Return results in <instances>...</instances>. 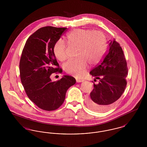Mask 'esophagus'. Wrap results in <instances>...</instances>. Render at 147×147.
Masks as SVG:
<instances>
[{"label": "esophagus", "mask_w": 147, "mask_h": 147, "mask_svg": "<svg viewBox=\"0 0 147 147\" xmlns=\"http://www.w3.org/2000/svg\"><path fill=\"white\" fill-rule=\"evenodd\" d=\"M84 80L82 79H77V82L78 83H80V82H83Z\"/></svg>", "instance_id": "34e87169"}]
</instances>
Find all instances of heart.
<instances>
[{
  "label": "heart",
  "instance_id": "b5f03b06",
  "mask_svg": "<svg viewBox=\"0 0 147 147\" xmlns=\"http://www.w3.org/2000/svg\"><path fill=\"white\" fill-rule=\"evenodd\" d=\"M67 40L71 46L77 47L76 57L78 58L69 59L64 63V69L76 77H83L88 68L87 62L94 65L101 59L105 50V35L99 31L80 28L68 34ZM53 52L60 61H64L67 58L66 46L61 40L55 43Z\"/></svg>",
  "mask_w": 147,
  "mask_h": 147
}]
</instances>
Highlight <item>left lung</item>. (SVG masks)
<instances>
[{"label": "left lung", "instance_id": "left-lung-1", "mask_svg": "<svg viewBox=\"0 0 147 147\" xmlns=\"http://www.w3.org/2000/svg\"><path fill=\"white\" fill-rule=\"evenodd\" d=\"M107 48L102 61L90 72L100 81L98 84L94 82V89L86 103L97 112H104L113 106L127 85L128 67L122 49L115 38L109 42Z\"/></svg>", "mask_w": 147, "mask_h": 147}]
</instances>
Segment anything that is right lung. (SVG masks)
<instances>
[{"instance_id": "obj_1", "label": "right lung", "mask_w": 147, "mask_h": 147, "mask_svg": "<svg viewBox=\"0 0 147 147\" xmlns=\"http://www.w3.org/2000/svg\"><path fill=\"white\" fill-rule=\"evenodd\" d=\"M67 30L65 28L46 26L39 28L27 40L19 63L21 83L28 98L39 108L53 111L63 104L67 90L76 79L64 76L52 82V73H61L53 52L55 43Z\"/></svg>"}]
</instances>
